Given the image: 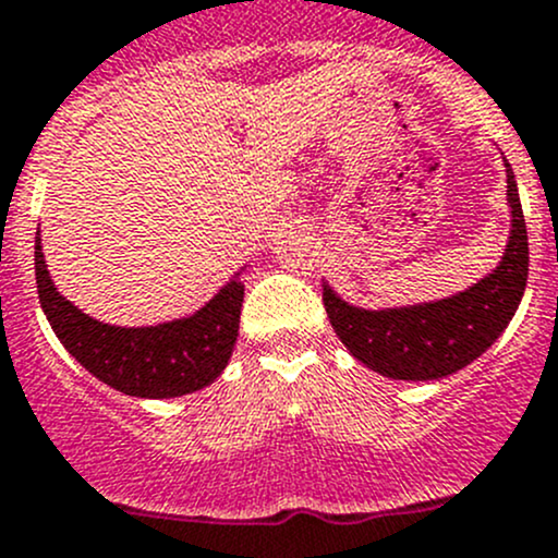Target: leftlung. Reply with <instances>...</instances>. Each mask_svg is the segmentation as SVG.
I'll use <instances>...</instances> for the list:
<instances>
[{"label":"left lung","mask_w":558,"mask_h":558,"mask_svg":"<svg viewBox=\"0 0 558 558\" xmlns=\"http://www.w3.org/2000/svg\"><path fill=\"white\" fill-rule=\"evenodd\" d=\"M510 233L494 271L453 295L366 308L344 301L323 279V303L341 344L388 379L428 383L477 361L510 325L529 277V241L515 175L505 159Z\"/></svg>","instance_id":"obj_1"}]
</instances>
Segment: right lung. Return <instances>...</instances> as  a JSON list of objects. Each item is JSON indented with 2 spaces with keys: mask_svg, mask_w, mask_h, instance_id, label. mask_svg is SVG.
Here are the masks:
<instances>
[{
  "mask_svg": "<svg viewBox=\"0 0 558 558\" xmlns=\"http://www.w3.org/2000/svg\"><path fill=\"white\" fill-rule=\"evenodd\" d=\"M241 266L211 301L192 314L157 325H110L81 312L59 292L35 239V277L40 306L64 350L99 383L135 399H175L211 385L228 368L239 339L244 274Z\"/></svg>",
  "mask_w": 558,
  "mask_h": 558,
  "instance_id": "1",
  "label": "right lung"
}]
</instances>
